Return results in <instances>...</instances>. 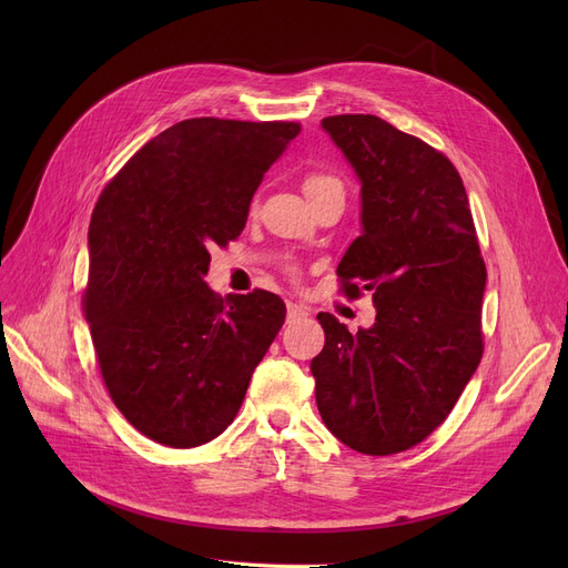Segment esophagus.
I'll list each match as a JSON object with an SVG mask.
<instances>
[{"instance_id":"obj_1","label":"esophagus","mask_w":568,"mask_h":568,"mask_svg":"<svg viewBox=\"0 0 568 568\" xmlns=\"http://www.w3.org/2000/svg\"><path fill=\"white\" fill-rule=\"evenodd\" d=\"M304 315H308L304 306H300V304H292V302H287V322H294V320H300V317H304Z\"/></svg>"}]
</instances>
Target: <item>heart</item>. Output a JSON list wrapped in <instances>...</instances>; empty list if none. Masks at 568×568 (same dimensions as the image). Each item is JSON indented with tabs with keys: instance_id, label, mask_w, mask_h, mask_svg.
<instances>
[{
	"instance_id": "heart-1",
	"label": "heart",
	"mask_w": 568,
	"mask_h": 568,
	"mask_svg": "<svg viewBox=\"0 0 568 568\" xmlns=\"http://www.w3.org/2000/svg\"><path fill=\"white\" fill-rule=\"evenodd\" d=\"M304 193L311 202L320 200V197H341L345 195V186L343 179L334 172H308L304 176Z\"/></svg>"
}]
</instances>
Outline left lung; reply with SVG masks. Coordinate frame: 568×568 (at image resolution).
<instances>
[{
  "instance_id": "1",
  "label": "left lung",
  "mask_w": 568,
  "mask_h": 568,
  "mask_svg": "<svg viewBox=\"0 0 568 568\" xmlns=\"http://www.w3.org/2000/svg\"><path fill=\"white\" fill-rule=\"evenodd\" d=\"M322 129L362 184V236L336 274L352 300L371 290L377 315L356 334L317 315L315 400L349 449L400 454L449 416L481 362L486 264L449 159L375 114L326 116Z\"/></svg>"
}]
</instances>
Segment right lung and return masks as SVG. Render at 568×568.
Instances as JSON below:
<instances>
[{"label":"right lung","mask_w":568,"mask_h":568,"mask_svg":"<svg viewBox=\"0 0 568 568\" xmlns=\"http://www.w3.org/2000/svg\"><path fill=\"white\" fill-rule=\"evenodd\" d=\"M294 122L184 119L116 172L89 223L84 317L116 409L149 439L219 437L285 322L278 294L209 290V248L242 234Z\"/></svg>","instance_id":"obj_1"}]
</instances>
